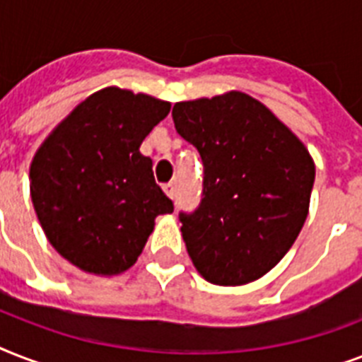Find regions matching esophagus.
Segmentation results:
<instances>
[{
    "label": "esophagus",
    "mask_w": 362,
    "mask_h": 362,
    "mask_svg": "<svg viewBox=\"0 0 362 362\" xmlns=\"http://www.w3.org/2000/svg\"><path fill=\"white\" fill-rule=\"evenodd\" d=\"M163 192H165V195H167V197L175 199V193H176L175 184H165V186H163Z\"/></svg>",
    "instance_id": "esophagus-1"
}]
</instances>
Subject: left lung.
I'll list each match as a JSON object with an SVG mask.
<instances>
[{
  "label": "left lung",
  "instance_id": "obj_1",
  "mask_svg": "<svg viewBox=\"0 0 362 362\" xmlns=\"http://www.w3.org/2000/svg\"><path fill=\"white\" fill-rule=\"evenodd\" d=\"M178 135L204 165L203 199L180 212L193 267L216 286H244L280 263L308 216L315 165L303 141L242 92L180 101Z\"/></svg>",
  "mask_w": 362,
  "mask_h": 362
}]
</instances>
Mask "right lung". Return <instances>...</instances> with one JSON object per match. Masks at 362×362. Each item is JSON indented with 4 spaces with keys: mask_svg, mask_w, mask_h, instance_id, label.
<instances>
[{
    "mask_svg": "<svg viewBox=\"0 0 362 362\" xmlns=\"http://www.w3.org/2000/svg\"><path fill=\"white\" fill-rule=\"evenodd\" d=\"M170 103L109 86L71 110L30 165V193L54 250L76 269L116 276L135 264L153 221L175 206L141 144Z\"/></svg>",
    "mask_w": 362,
    "mask_h": 362,
    "instance_id": "add662e5",
    "label": "right lung"
}]
</instances>
